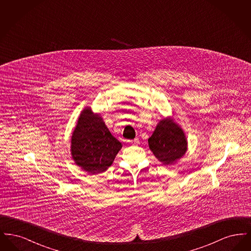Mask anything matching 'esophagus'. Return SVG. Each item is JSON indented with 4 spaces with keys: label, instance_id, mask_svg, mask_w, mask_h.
I'll use <instances>...</instances> for the list:
<instances>
[{
    "label": "esophagus",
    "instance_id": "esophagus-1",
    "mask_svg": "<svg viewBox=\"0 0 251 251\" xmlns=\"http://www.w3.org/2000/svg\"><path fill=\"white\" fill-rule=\"evenodd\" d=\"M128 143L131 144V145H136V144L139 143V139L138 138H134L133 140H129Z\"/></svg>",
    "mask_w": 251,
    "mask_h": 251
}]
</instances>
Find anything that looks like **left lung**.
<instances>
[{"instance_id":"obj_1","label":"left lung","mask_w":251,"mask_h":251,"mask_svg":"<svg viewBox=\"0 0 251 251\" xmlns=\"http://www.w3.org/2000/svg\"><path fill=\"white\" fill-rule=\"evenodd\" d=\"M153 155L165 166L173 165L187 151V138L173 118L160 120L148 140Z\"/></svg>"}]
</instances>
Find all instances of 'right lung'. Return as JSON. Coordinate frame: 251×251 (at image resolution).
Returning <instances> with one entry per match:
<instances>
[{"mask_svg":"<svg viewBox=\"0 0 251 251\" xmlns=\"http://www.w3.org/2000/svg\"><path fill=\"white\" fill-rule=\"evenodd\" d=\"M71 152L78 167L98 174L111 167L122 144L110 132L100 114L90 107L81 112L72 132Z\"/></svg>","mask_w":251,"mask_h":251,"instance_id":"obj_1","label":"right lung"}]
</instances>
